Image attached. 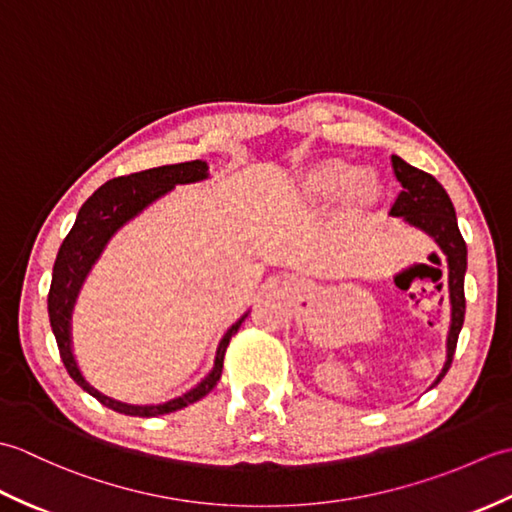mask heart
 Returning <instances> with one entry per match:
<instances>
[{
  "mask_svg": "<svg viewBox=\"0 0 512 512\" xmlns=\"http://www.w3.org/2000/svg\"><path fill=\"white\" fill-rule=\"evenodd\" d=\"M354 187L365 200H372L378 193V182L372 176H361V171L341 160L314 165L299 180V191L308 202L341 200Z\"/></svg>",
  "mask_w": 512,
  "mask_h": 512,
  "instance_id": "heart-1",
  "label": "heart"
}]
</instances>
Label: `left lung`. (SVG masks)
Listing matches in <instances>:
<instances>
[{"instance_id":"1","label":"left lung","mask_w":512,"mask_h":512,"mask_svg":"<svg viewBox=\"0 0 512 512\" xmlns=\"http://www.w3.org/2000/svg\"><path fill=\"white\" fill-rule=\"evenodd\" d=\"M391 167H394V176L400 182L402 191L398 193L389 215L400 217L405 224L427 233L433 242L438 244L442 255L447 257V290L451 321L447 332V358H444V365L438 378L431 383V387H436L444 378V374L449 372L455 345H458V336L464 323L466 244L458 228V217H455L453 202L442 184L433 178L431 173L411 167L409 162H405L400 156H391Z\"/></svg>"}]
</instances>
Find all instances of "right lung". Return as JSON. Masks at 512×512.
<instances>
[{"label":"right lung","mask_w":512,"mask_h":512,"mask_svg":"<svg viewBox=\"0 0 512 512\" xmlns=\"http://www.w3.org/2000/svg\"><path fill=\"white\" fill-rule=\"evenodd\" d=\"M209 178V165L206 160H191V162H178V165H165L156 169H147L132 176L114 178L105 182L101 189H96L76 215V222L68 237L63 239L59 248L57 262L52 268V284L48 292V314L52 334L57 339L61 361L68 369L72 380L83 391H88L101 405L110 407L125 416H138V418H156L162 413H171L193 405L200 398H204L209 391L217 385L222 376L224 354L226 347L231 343V336L239 330V325L248 317L244 312L231 328L224 332V336L217 343L215 361L211 372L206 374L198 385H193L184 394L171 398L167 402H156V405H132V402L116 400L112 396L103 394L96 389L88 378L83 376L79 363H76L74 347H72V314L79 292L85 284V279L92 273L94 264L99 262L103 250L110 244V239L121 231L125 224H129L143 213L147 206L165 198L178 184H193Z\"/></svg>","instance_id":"add662e5"}]
</instances>
